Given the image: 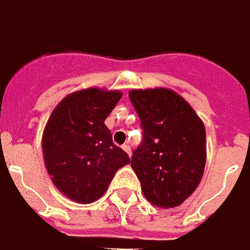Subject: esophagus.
Instances as JSON below:
<instances>
[{
  "instance_id": "34e87169",
  "label": "esophagus",
  "mask_w": 250,
  "mask_h": 250,
  "mask_svg": "<svg viewBox=\"0 0 250 250\" xmlns=\"http://www.w3.org/2000/svg\"><path fill=\"white\" fill-rule=\"evenodd\" d=\"M123 149H124V150H125V152L127 153V154H129V156H130V146H129L127 144H125V145H123Z\"/></svg>"
}]
</instances>
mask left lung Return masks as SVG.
Returning <instances> with one entry per match:
<instances>
[{"instance_id":"left-lung-1","label":"left lung","mask_w":250,"mask_h":250,"mask_svg":"<svg viewBox=\"0 0 250 250\" xmlns=\"http://www.w3.org/2000/svg\"><path fill=\"white\" fill-rule=\"evenodd\" d=\"M129 98L144 130L143 144L133 152L130 164L144 196L156 207H178L204 174V123L180 94L167 87L130 90Z\"/></svg>"}]
</instances>
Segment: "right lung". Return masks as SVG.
Here are the masks:
<instances>
[{
    "instance_id": "obj_1",
    "label": "right lung",
    "mask_w": 250,
    "mask_h": 250,
    "mask_svg": "<svg viewBox=\"0 0 250 250\" xmlns=\"http://www.w3.org/2000/svg\"><path fill=\"white\" fill-rule=\"evenodd\" d=\"M121 97L118 90L100 87L70 93L54 107L43 129V163L50 180L78 204L103 197L116 172L130 164L105 125Z\"/></svg>"
}]
</instances>
